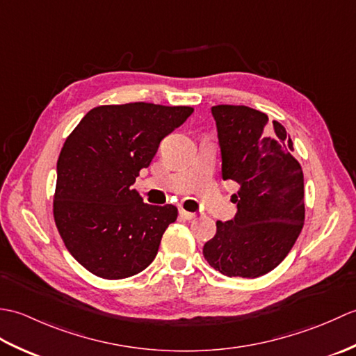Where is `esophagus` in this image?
I'll use <instances>...</instances> for the list:
<instances>
[{
  "label": "esophagus",
  "mask_w": 356,
  "mask_h": 356,
  "mask_svg": "<svg viewBox=\"0 0 356 356\" xmlns=\"http://www.w3.org/2000/svg\"><path fill=\"white\" fill-rule=\"evenodd\" d=\"M180 216L186 218V220H193V218L195 217L194 213H190V211H185V209H180Z\"/></svg>",
  "instance_id": "obj_1"
}]
</instances>
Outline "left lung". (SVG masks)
Wrapping results in <instances>:
<instances>
[{
	"label": "left lung",
	"instance_id": "8db88e82",
	"mask_svg": "<svg viewBox=\"0 0 356 356\" xmlns=\"http://www.w3.org/2000/svg\"><path fill=\"white\" fill-rule=\"evenodd\" d=\"M222 151V177L240 185L237 214L217 222L205 260L228 277L268 274L289 254L305 225L303 170L286 128L245 105L211 108Z\"/></svg>",
	"mask_w": 356,
	"mask_h": 356
}]
</instances>
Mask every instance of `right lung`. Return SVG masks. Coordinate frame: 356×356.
Segmentation results:
<instances>
[{
    "label": "right lung",
    "mask_w": 356,
    "mask_h": 356,
    "mask_svg": "<svg viewBox=\"0 0 356 356\" xmlns=\"http://www.w3.org/2000/svg\"><path fill=\"white\" fill-rule=\"evenodd\" d=\"M193 111L148 102L101 105L65 139L53 216L65 248L92 274L120 280L154 260L177 208L143 203L131 185L161 140Z\"/></svg>",
    "instance_id": "obj_1"
}]
</instances>
